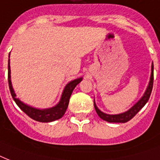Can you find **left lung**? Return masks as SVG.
<instances>
[{"label":"left lung","instance_id":"left-lung-1","mask_svg":"<svg viewBox=\"0 0 160 160\" xmlns=\"http://www.w3.org/2000/svg\"><path fill=\"white\" fill-rule=\"evenodd\" d=\"M152 72H151V77H150V81L148 83V86L146 89V92L143 94V98L136 103L133 107H132L130 109L127 111V112H123V113H120V114H116V115H109L106 114L104 112H101L98 108H97L95 102H94V108L95 110L97 112L98 115L102 119L107 121L109 122H126L128 121H129L132 119L137 113H138L142 108L147 103V102L149 99V97L151 95V92L153 89V64H152Z\"/></svg>","mask_w":160,"mask_h":160}]
</instances>
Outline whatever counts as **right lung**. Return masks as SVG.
Masks as SVG:
<instances>
[{
    "label": "right lung",
    "instance_id": "add662e5",
    "mask_svg": "<svg viewBox=\"0 0 160 160\" xmlns=\"http://www.w3.org/2000/svg\"><path fill=\"white\" fill-rule=\"evenodd\" d=\"M82 78L75 79L73 81L70 82L64 88V91L62 95V98L57 106L48 108V109H37L34 108H32L27 104H24L23 102H21L18 98H16V94L14 90L12 88V82H11V69H10V59H8V84H9V88L11 94H12V98L14 99L17 106L23 111L27 115H28L31 118L38 121V122H48L52 121H55L59 119L62 117L65 112H66L69 103V99L71 97V94L75 88V87L82 81Z\"/></svg>",
    "mask_w": 160,
    "mask_h": 160
}]
</instances>
